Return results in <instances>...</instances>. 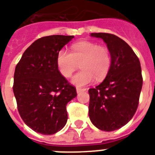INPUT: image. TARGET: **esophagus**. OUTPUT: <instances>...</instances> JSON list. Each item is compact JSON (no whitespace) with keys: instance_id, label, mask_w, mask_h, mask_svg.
I'll list each match as a JSON object with an SVG mask.
<instances>
[{"instance_id":"obj_1","label":"esophagus","mask_w":155,"mask_h":155,"mask_svg":"<svg viewBox=\"0 0 155 155\" xmlns=\"http://www.w3.org/2000/svg\"><path fill=\"white\" fill-rule=\"evenodd\" d=\"M76 91H77V93H78V94H79V93H81V92H82V91H86V89L79 88V87H77Z\"/></svg>"}]
</instances>
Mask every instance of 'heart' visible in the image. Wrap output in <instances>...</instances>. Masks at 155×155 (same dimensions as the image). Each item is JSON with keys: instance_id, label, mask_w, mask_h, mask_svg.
<instances>
[{"instance_id": "obj_1", "label": "heart", "mask_w": 155, "mask_h": 155, "mask_svg": "<svg viewBox=\"0 0 155 155\" xmlns=\"http://www.w3.org/2000/svg\"><path fill=\"white\" fill-rule=\"evenodd\" d=\"M81 62V70L71 79V83L78 87L87 86L97 80H102L111 65L108 49L98 46L95 43L81 41L72 45L71 52L61 49L57 53L56 64L62 76L69 78Z\"/></svg>"}]
</instances>
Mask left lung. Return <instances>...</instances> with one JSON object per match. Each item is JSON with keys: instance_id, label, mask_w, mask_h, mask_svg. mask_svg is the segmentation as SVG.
<instances>
[{"instance_id": "1", "label": "left lung", "mask_w": 155, "mask_h": 155, "mask_svg": "<svg viewBox=\"0 0 155 155\" xmlns=\"http://www.w3.org/2000/svg\"><path fill=\"white\" fill-rule=\"evenodd\" d=\"M91 36L107 44L111 65L103 82L89 90V116L100 130L114 131L136 112L142 87L141 64L130 46L118 36L108 33H91Z\"/></svg>"}]
</instances>
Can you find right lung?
<instances>
[{
  "instance_id": "obj_1",
  "label": "right lung",
  "mask_w": 155,
  "mask_h": 155,
  "mask_svg": "<svg viewBox=\"0 0 155 155\" xmlns=\"http://www.w3.org/2000/svg\"><path fill=\"white\" fill-rule=\"evenodd\" d=\"M74 38L56 35L37 39L15 68L13 91L18 110L25 124L36 133L51 135L66 124V105L77 92L59 71L56 56Z\"/></svg>"
}]
</instances>
